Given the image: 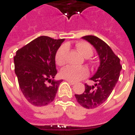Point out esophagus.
<instances>
[{
    "mask_svg": "<svg viewBox=\"0 0 135 135\" xmlns=\"http://www.w3.org/2000/svg\"><path fill=\"white\" fill-rule=\"evenodd\" d=\"M66 82H69V84H70V85H75V84H76V83H75L74 82H72V81H70V80H68V79H66Z\"/></svg>",
    "mask_w": 135,
    "mask_h": 135,
    "instance_id": "esophagus-1",
    "label": "esophagus"
}]
</instances>
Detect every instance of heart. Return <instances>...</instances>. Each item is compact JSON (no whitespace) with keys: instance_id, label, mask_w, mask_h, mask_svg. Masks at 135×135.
I'll use <instances>...</instances> for the list:
<instances>
[{"instance_id":"1","label":"heart","mask_w":135,"mask_h":135,"mask_svg":"<svg viewBox=\"0 0 135 135\" xmlns=\"http://www.w3.org/2000/svg\"><path fill=\"white\" fill-rule=\"evenodd\" d=\"M76 47L79 52L85 58H89L93 56V49L87 42H78L76 44ZM67 47L66 45H61L59 47L55 56L56 64L60 66L66 63V53ZM61 76L68 80L72 82L79 81L88 75V70L85 67H76L74 66H67L61 71Z\"/></svg>"}]
</instances>
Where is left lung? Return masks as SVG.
Instances as JSON below:
<instances>
[{"label":"left lung","instance_id":"1","mask_svg":"<svg viewBox=\"0 0 135 135\" xmlns=\"http://www.w3.org/2000/svg\"><path fill=\"white\" fill-rule=\"evenodd\" d=\"M95 48L100 59V66L90 79L95 82L92 86L85 84L81 95H75L76 101L86 108H95L103 103L119 80L122 66L120 59L104 41L93 35L82 37Z\"/></svg>","mask_w":135,"mask_h":135}]
</instances>
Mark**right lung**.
Masks as SVG:
<instances>
[{
    "label": "right lung",
    "mask_w": 135,
    "mask_h": 135,
    "mask_svg": "<svg viewBox=\"0 0 135 135\" xmlns=\"http://www.w3.org/2000/svg\"><path fill=\"white\" fill-rule=\"evenodd\" d=\"M64 39L40 36L16 51L13 58L19 88L31 104L43 106L54 100L59 85L55 56Z\"/></svg>",
    "instance_id": "1"
}]
</instances>
